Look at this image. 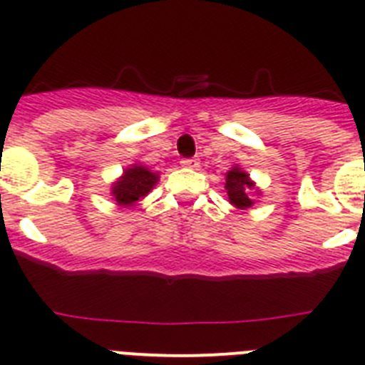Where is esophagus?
<instances>
[{
	"mask_svg": "<svg viewBox=\"0 0 365 365\" xmlns=\"http://www.w3.org/2000/svg\"><path fill=\"white\" fill-rule=\"evenodd\" d=\"M182 168H199V158H182Z\"/></svg>",
	"mask_w": 365,
	"mask_h": 365,
	"instance_id": "34e87169",
	"label": "esophagus"
}]
</instances>
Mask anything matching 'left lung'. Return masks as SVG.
Here are the masks:
<instances>
[{
  "instance_id": "left-lung-1",
  "label": "left lung",
  "mask_w": 365,
  "mask_h": 365,
  "mask_svg": "<svg viewBox=\"0 0 365 365\" xmlns=\"http://www.w3.org/2000/svg\"><path fill=\"white\" fill-rule=\"evenodd\" d=\"M253 188V182L249 180V175L240 168H232L227 173V195L229 201L238 208H249L253 205V201L249 199V190Z\"/></svg>"
}]
</instances>
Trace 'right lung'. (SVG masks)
<instances>
[{
    "label": "right lung",
    "mask_w": 365,
    "mask_h": 365,
    "mask_svg": "<svg viewBox=\"0 0 365 365\" xmlns=\"http://www.w3.org/2000/svg\"><path fill=\"white\" fill-rule=\"evenodd\" d=\"M158 177L144 166H133L125 170V175L112 186V195L118 205L130 207L138 199L149 194V190L157 185Z\"/></svg>",
    "instance_id": "right-lung-1"
}]
</instances>
